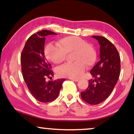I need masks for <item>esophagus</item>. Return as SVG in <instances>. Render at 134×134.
<instances>
[{
  "label": "esophagus",
  "instance_id": "1",
  "mask_svg": "<svg viewBox=\"0 0 134 134\" xmlns=\"http://www.w3.org/2000/svg\"><path fill=\"white\" fill-rule=\"evenodd\" d=\"M70 80L73 81H75V82H77L79 81L78 79H72V78H70Z\"/></svg>",
  "mask_w": 134,
  "mask_h": 134
}]
</instances>
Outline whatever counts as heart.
Wrapping results in <instances>:
<instances>
[{
	"instance_id": "b5f03b06",
	"label": "heart",
	"mask_w": 134,
	"mask_h": 134,
	"mask_svg": "<svg viewBox=\"0 0 134 134\" xmlns=\"http://www.w3.org/2000/svg\"><path fill=\"white\" fill-rule=\"evenodd\" d=\"M72 53V60L75 62L63 64L58 69L57 74L60 77L80 78L86 66H91L96 62V53L91 45L80 37L68 36L59 40L58 46L50 44L44 49L46 58L54 64L64 62L67 54Z\"/></svg>"
}]
</instances>
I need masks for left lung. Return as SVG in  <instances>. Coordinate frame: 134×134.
I'll use <instances>...</instances> for the list:
<instances>
[{"instance_id": "8db88e82", "label": "left lung", "mask_w": 134, "mask_h": 134, "mask_svg": "<svg viewBox=\"0 0 134 134\" xmlns=\"http://www.w3.org/2000/svg\"><path fill=\"white\" fill-rule=\"evenodd\" d=\"M100 45V60L90 73L94 80L89 81V86L81 92L82 100L90 104L101 103L114 90L120 75V59L115 46L105 37L92 36Z\"/></svg>"}]
</instances>
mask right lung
Returning <instances> with one entry per match:
<instances>
[{"label": "right lung", "instance_id": "add662e5", "mask_svg": "<svg viewBox=\"0 0 134 134\" xmlns=\"http://www.w3.org/2000/svg\"><path fill=\"white\" fill-rule=\"evenodd\" d=\"M49 35L57 34L47 30L33 34L27 40L20 57L25 82L35 98L42 102L56 99L65 80L58 79L46 81L47 77L53 76L51 64L46 59L44 53L45 38Z\"/></svg>", "mask_w": 134, "mask_h": 134}]
</instances>
